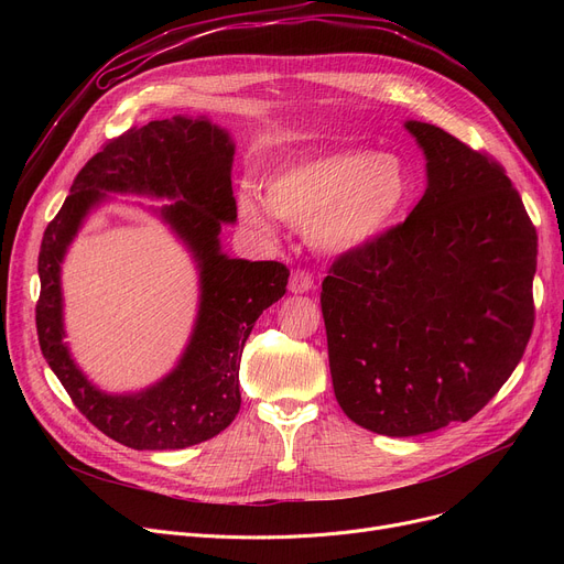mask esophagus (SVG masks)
<instances>
[{"instance_id":"1","label":"esophagus","mask_w":564,"mask_h":564,"mask_svg":"<svg viewBox=\"0 0 564 564\" xmlns=\"http://www.w3.org/2000/svg\"><path fill=\"white\" fill-rule=\"evenodd\" d=\"M311 288H313V274L308 270L297 267V270L290 274V292L302 294V292H308Z\"/></svg>"}]
</instances>
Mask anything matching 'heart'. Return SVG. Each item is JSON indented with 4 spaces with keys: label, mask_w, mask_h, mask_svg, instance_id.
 Returning a JSON list of instances; mask_svg holds the SVG:
<instances>
[{
    "label": "heart",
    "mask_w": 564,
    "mask_h": 564,
    "mask_svg": "<svg viewBox=\"0 0 564 564\" xmlns=\"http://www.w3.org/2000/svg\"><path fill=\"white\" fill-rule=\"evenodd\" d=\"M411 196V177L393 153L338 151L292 164L267 181L270 210L311 226L313 242L327 251H351L387 230ZM242 219L270 230V213L253 196H240Z\"/></svg>",
    "instance_id": "b5f03b06"
}]
</instances>
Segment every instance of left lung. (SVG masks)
Returning a JSON list of instances; mask_svg holds the SVG:
<instances>
[{
  "mask_svg": "<svg viewBox=\"0 0 564 564\" xmlns=\"http://www.w3.org/2000/svg\"><path fill=\"white\" fill-rule=\"evenodd\" d=\"M406 130L427 158L423 198L340 253L319 292L336 400L387 436L476 416L535 324L538 230L506 169L436 126Z\"/></svg>",
  "mask_w": 564,
  "mask_h": 564,
  "instance_id": "8db88e82",
  "label": "left lung"
}]
</instances>
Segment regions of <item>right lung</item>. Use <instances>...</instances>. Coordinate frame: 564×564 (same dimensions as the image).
Returning <instances> with one entry per match:
<instances>
[{
    "label": "right lung",
    "mask_w": 564,
    "mask_h": 564,
    "mask_svg": "<svg viewBox=\"0 0 564 564\" xmlns=\"http://www.w3.org/2000/svg\"><path fill=\"white\" fill-rule=\"evenodd\" d=\"M232 143L205 118L173 116L130 128L102 143L73 181L47 224L39 253L36 332L45 361L75 406L109 438L134 451H181L226 430L240 411V359L256 319L285 294L290 270L276 260H237L219 251L224 221H235ZM105 191L175 197L163 216L202 267V311L186 357L158 388L134 397L100 394L63 345L57 267Z\"/></svg>",
    "instance_id": "1"
}]
</instances>
